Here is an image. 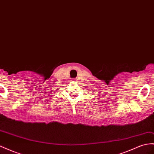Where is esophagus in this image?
Returning <instances> with one entry per match:
<instances>
[{
    "label": "esophagus",
    "mask_w": 154,
    "mask_h": 154,
    "mask_svg": "<svg viewBox=\"0 0 154 154\" xmlns=\"http://www.w3.org/2000/svg\"><path fill=\"white\" fill-rule=\"evenodd\" d=\"M71 80H72V82H76V80L75 78H72Z\"/></svg>",
    "instance_id": "1"
}]
</instances>
